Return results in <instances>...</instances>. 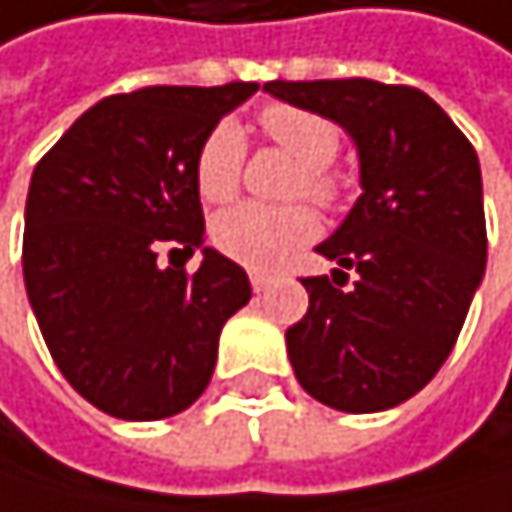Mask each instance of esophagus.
Masks as SVG:
<instances>
[{"instance_id":"esophagus-1","label":"esophagus","mask_w":512,"mask_h":512,"mask_svg":"<svg viewBox=\"0 0 512 512\" xmlns=\"http://www.w3.org/2000/svg\"><path fill=\"white\" fill-rule=\"evenodd\" d=\"M268 284H271V278H268V275H262V271H250V287H253L256 293L268 290Z\"/></svg>"}]
</instances>
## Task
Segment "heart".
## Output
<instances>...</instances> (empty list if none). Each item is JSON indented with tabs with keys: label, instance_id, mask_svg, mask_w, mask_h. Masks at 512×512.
Instances as JSON below:
<instances>
[{
	"label": "heart",
	"instance_id": "b5f03b06",
	"mask_svg": "<svg viewBox=\"0 0 512 512\" xmlns=\"http://www.w3.org/2000/svg\"><path fill=\"white\" fill-rule=\"evenodd\" d=\"M265 138L299 163L293 197L306 194L321 206H333L343 194V179L330 169L340 151V129L327 117L293 104H268L259 110ZM244 135L234 123L206 132L194 157V188L206 203H225L237 194L244 169ZM318 234V216L309 206L271 210L259 203L231 206L213 222V244L228 259L247 268H278Z\"/></svg>",
	"mask_w": 512,
	"mask_h": 512
}]
</instances>
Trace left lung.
<instances>
[{
    "label": "left lung",
    "instance_id": "left-lung-1",
    "mask_svg": "<svg viewBox=\"0 0 512 512\" xmlns=\"http://www.w3.org/2000/svg\"><path fill=\"white\" fill-rule=\"evenodd\" d=\"M265 92L340 123L355 138L364 188L318 247L340 262L333 271L352 267L359 278L349 291L327 275L302 278L309 312L287 330L293 374L337 411L395 408L445 364L485 275L476 148L414 86L364 76L271 79Z\"/></svg>",
    "mask_w": 512,
    "mask_h": 512
}]
</instances>
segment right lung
I'll use <instances>...</instances> for the list:
<instances>
[{
  "instance_id": "1",
  "label": "right lung",
  "mask_w": 512,
  "mask_h": 512,
  "mask_svg": "<svg viewBox=\"0 0 512 512\" xmlns=\"http://www.w3.org/2000/svg\"><path fill=\"white\" fill-rule=\"evenodd\" d=\"M256 83L148 86L89 107L45 154L24 213V284L64 380L120 420L191 408L222 324L250 302L247 271L203 250L200 141ZM170 250V268L156 256Z\"/></svg>"
}]
</instances>
